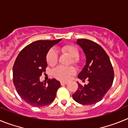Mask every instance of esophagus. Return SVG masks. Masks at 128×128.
<instances>
[{"label":"esophagus","mask_w":128,"mask_h":128,"mask_svg":"<svg viewBox=\"0 0 128 128\" xmlns=\"http://www.w3.org/2000/svg\"><path fill=\"white\" fill-rule=\"evenodd\" d=\"M68 82H66V81H61V84L62 85H63V84H66Z\"/></svg>","instance_id":"1"}]
</instances>
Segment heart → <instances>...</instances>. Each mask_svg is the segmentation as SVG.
<instances>
[{"mask_svg":"<svg viewBox=\"0 0 128 128\" xmlns=\"http://www.w3.org/2000/svg\"><path fill=\"white\" fill-rule=\"evenodd\" d=\"M61 50L63 52L67 53L72 58V63H77L78 62V57L80 55L79 50L74 46L70 44L65 45L61 47ZM46 61L50 66H54L58 62V54L54 49H50L47 52L46 56ZM75 69L72 66H58L52 71V74L56 79L62 81H67L72 75L75 74Z\"/></svg>","mask_w":128,"mask_h":128,"instance_id":"heart-1","label":"heart"}]
</instances>
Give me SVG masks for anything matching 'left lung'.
Returning <instances> with one entry per match:
<instances>
[{"label": "left lung", "mask_w": 128, "mask_h": 128, "mask_svg": "<svg viewBox=\"0 0 128 128\" xmlns=\"http://www.w3.org/2000/svg\"><path fill=\"white\" fill-rule=\"evenodd\" d=\"M76 44L82 48L86 62L78 78L87 84L78 82V88L73 99L83 105H90L99 102L104 97L113 84L114 71L109 56L99 44L87 39H78Z\"/></svg>", "instance_id": "1"}]
</instances>
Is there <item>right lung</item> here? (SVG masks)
I'll return each instance as SVG.
<instances>
[{
	"label": "right lung",
	"mask_w": 128,
	"mask_h": 128,
	"mask_svg": "<svg viewBox=\"0 0 128 128\" xmlns=\"http://www.w3.org/2000/svg\"><path fill=\"white\" fill-rule=\"evenodd\" d=\"M38 40L22 49L13 67V83L20 97L29 104L42 107L54 101L60 82L56 79L41 82L40 77L47 66L46 56L50 48L60 42Z\"/></svg>",
	"instance_id": "obj_1"
}]
</instances>
